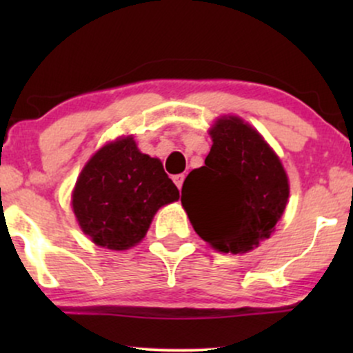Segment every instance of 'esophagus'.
<instances>
[{"instance_id": "esophagus-1", "label": "esophagus", "mask_w": 353, "mask_h": 353, "mask_svg": "<svg viewBox=\"0 0 353 353\" xmlns=\"http://www.w3.org/2000/svg\"><path fill=\"white\" fill-rule=\"evenodd\" d=\"M172 179H174V182H176V185L181 190L182 189V184H184V174H177V176H174Z\"/></svg>"}]
</instances>
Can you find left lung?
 <instances>
[{"instance_id": "left-lung-1", "label": "left lung", "mask_w": 353, "mask_h": 353, "mask_svg": "<svg viewBox=\"0 0 353 353\" xmlns=\"http://www.w3.org/2000/svg\"><path fill=\"white\" fill-rule=\"evenodd\" d=\"M212 148L182 185L194 230L221 252L244 254L269 239L289 199L285 169L264 137L237 116L209 131Z\"/></svg>"}]
</instances>
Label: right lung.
I'll return each instance as SVG.
<instances>
[{"label":"right lung","mask_w":353,"mask_h":353,"mask_svg":"<svg viewBox=\"0 0 353 353\" xmlns=\"http://www.w3.org/2000/svg\"><path fill=\"white\" fill-rule=\"evenodd\" d=\"M179 199L163 163L137 149L132 136L99 149L81 171L72 210L96 245L125 250L143 241L154 214Z\"/></svg>","instance_id":"obj_1"}]
</instances>
